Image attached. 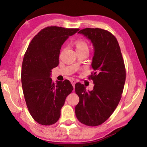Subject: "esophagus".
<instances>
[{
    "label": "esophagus",
    "mask_w": 147,
    "mask_h": 147,
    "mask_svg": "<svg viewBox=\"0 0 147 147\" xmlns=\"http://www.w3.org/2000/svg\"><path fill=\"white\" fill-rule=\"evenodd\" d=\"M71 84H72V85L73 86V87H74V85H75V84H76V81L75 80L73 79V80H71Z\"/></svg>",
    "instance_id": "34e87169"
}]
</instances>
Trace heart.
I'll use <instances>...</instances> for the list:
<instances>
[{"label":"heart","instance_id":"heart-1","mask_svg":"<svg viewBox=\"0 0 147 147\" xmlns=\"http://www.w3.org/2000/svg\"><path fill=\"white\" fill-rule=\"evenodd\" d=\"M75 45L76 46L77 50H82L84 49H88V46L86 41L82 39V38H79L75 42Z\"/></svg>","mask_w":147,"mask_h":147}]
</instances>
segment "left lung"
<instances>
[{"label":"left lung","instance_id":"1","mask_svg":"<svg viewBox=\"0 0 147 147\" xmlns=\"http://www.w3.org/2000/svg\"><path fill=\"white\" fill-rule=\"evenodd\" d=\"M78 33L86 36L94 46V73L88 78L95 85L93 90L87 92L83 84H75L79 97L75 113L83 124L96 126L105 122L117 108L125 86L126 68L117 38L109 31L86 28Z\"/></svg>","mask_w":147,"mask_h":147}]
</instances>
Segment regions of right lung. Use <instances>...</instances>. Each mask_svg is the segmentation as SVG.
<instances>
[{
	"mask_svg": "<svg viewBox=\"0 0 147 147\" xmlns=\"http://www.w3.org/2000/svg\"><path fill=\"white\" fill-rule=\"evenodd\" d=\"M79 30L45 27L33 38L24 54L21 68L23 94L31 115L42 125H52L58 120L65 99L73 90L68 80L54 83L51 73L59 64L61 46Z\"/></svg>",
	"mask_w": 147,
	"mask_h": 147,
	"instance_id": "add662e5",
	"label": "right lung"
}]
</instances>
